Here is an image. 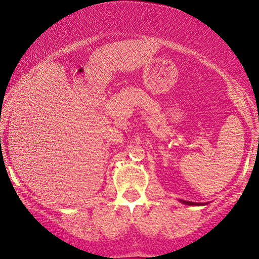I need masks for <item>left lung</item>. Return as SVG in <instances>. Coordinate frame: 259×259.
<instances>
[{"label":"left lung","instance_id":"left-lung-1","mask_svg":"<svg viewBox=\"0 0 259 259\" xmlns=\"http://www.w3.org/2000/svg\"><path fill=\"white\" fill-rule=\"evenodd\" d=\"M180 202L187 205H204L205 204V203H196V202H190V201H185V200H180Z\"/></svg>","mask_w":259,"mask_h":259}]
</instances>
